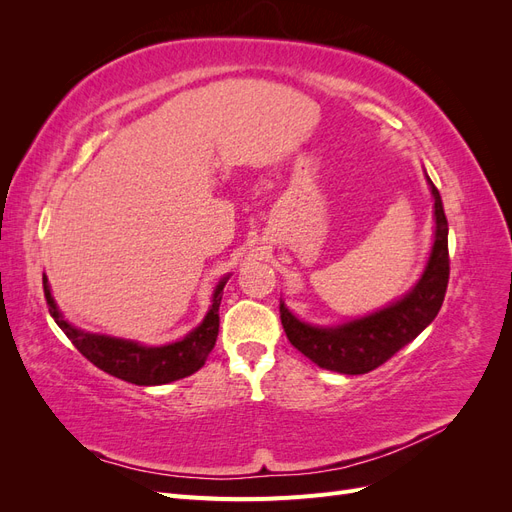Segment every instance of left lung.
<instances>
[{
  "label": "left lung",
  "mask_w": 512,
  "mask_h": 512,
  "mask_svg": "<svg viewBox=\"0 0 512 512\" xmlns=\"http://www.w3.org/2000/svg\"><path fill=\"white\" fill-rule=\"evenodd\" d=\"M427 181L433 196L436 237H433L431 256L421 280L404 299L376 314L337 324V327H312V324L301 322L284 301H280L282 327L290 344L318 367L348 376L367 374L410 344L438 316L448 286V273H451V267H448L451 265L448 260V222L438 188L429 177Z\"/></svg>",
  "instance_id": "left-lung-1"
}]
</instances>
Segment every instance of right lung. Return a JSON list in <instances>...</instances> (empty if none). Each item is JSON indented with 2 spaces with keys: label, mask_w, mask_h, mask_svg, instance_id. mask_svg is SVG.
<instances>
[{
  "label": "right lung",
  "mask_w": 512,
  "mask_h": 512,
  "mask_svg": "<svg viewBox=\"0 0 512 512\" xmlns=\"http://www.w3.org/2000/svg\"><path fill=\"white\" fill-rule=\"evenodd\" d=\"M226 280L228 277H224V280L215 286L213 301L205 320L200 322L192 333L185 335L181 342L166 346H143L138 342H130V339L85 333L81 329H74L57 309V303L51 297V286L49 280H46V275L42 277V284L46 305H49V312L55 318L57 327L68 335L74 348L79 350L89 363H94L98 369L119 380H126L138 386H156L192 376L194 371L205 365L220 331V303Z\"/></svg>",
  "instance_id": "add662e5"
}]
</instances>
